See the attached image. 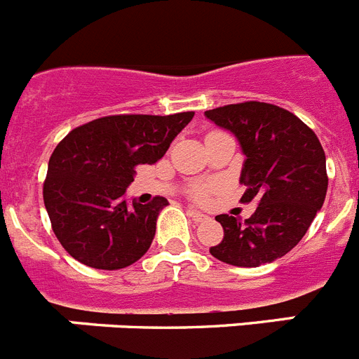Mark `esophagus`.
<instances>
[{
    "mask_svg": "<svg viewBox=\"0 0 359 359\" xmlns=\"http://www.w3.org/2000/svg\"><path fill=\"white\" fill-rule=\"evenodd\" d=\"M189 215L192 217V221H196V223H201V221H207L208 219V215L201 214V212H198V210H192V208L189 210Z\"/></svg>",
    "mask_w": 359,
    "mask_h": 359,
    "instance_id": "obj_1",
    "label": "esophagus"
}]
</instances>
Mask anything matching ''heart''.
Returning <instances> with one entry per match:
<instances>
[{"instance_id": "1", "label": "heart", "mask_w": 359, "mask_h": 359, "mask_svg": "<svg viewBox=\"0 0 359 359\" xmlns=\"http://www.w3.org/2000/svg\"><path fill=\"white\" fill-rule=\"evenodd\" d=\"M208 190H210V187H207V185H196L194 189H192V196H194V198H198V199H203V198H205V196L208 194Z\"/></svg>"}]
</instances>
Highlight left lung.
<instances>
[{
    "mask_svg": "<svg viewBox=\"0 0 359 359\" xmlns=\"http://www.w3.org/2000/svg\"><path fill=\"white\" fill-rule=\"evenodd\" d=\"M236 136L244 154L241 201H257L250 219L221 214L223 241L210 253L231 266L273 262L300 243L327 194L322 144L302 120L266 102H243L205 111Z\"/></svg>",
    "mask_w": 359,
    "mask_h": 359,
    "instance_id": "1",
    "label": "left lung"
}]
</instances>
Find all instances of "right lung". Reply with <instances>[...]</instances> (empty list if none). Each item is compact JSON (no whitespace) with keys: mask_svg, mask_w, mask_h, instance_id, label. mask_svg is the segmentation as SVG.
<instances>
[{"mask_svg":"<svg viewBox=\"0 0 359 359\" xmlns=\"http://www.w3.org/2000/svg\"><path fill=\"white\" fill-rule=\"evenodd\" d=\"M194 111L176 115H113L68 133L48 161L44 207L62 248L95 269L131 266L151 246L156 219L169 205L126 201L138 165L163 158Z\"/></svg>","mask_w":359,"mask_h":359,"instance_id":"1","label":"right lung"}]
</instances>
